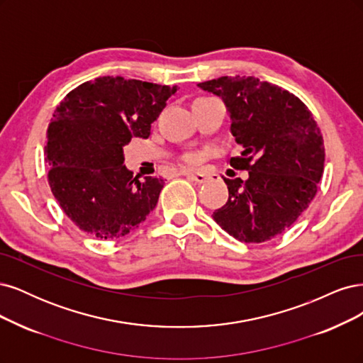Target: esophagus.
<instances>
[{
	"label": "esophagus",
	"instance_id": "esophagus-1",
	"mask_svg": "<svg viewBox=\"0 0 363 363\" xmlns=\"http://www.w3.org/2000/svg\"><path fill=\"white\" fill-rule=\"evenodd\" d=\"M182 174H185V177H189L190 179H193V181H196L197 184H203V182H206V179H208V177L205 173H202V172H193V170H182Z\"/></svg>",
	"mask_w": 363,
	"mask_h": 363
}]
</instances>
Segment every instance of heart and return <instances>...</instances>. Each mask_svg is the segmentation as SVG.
Segmentation results:
<instances>
[{
    "instance_id": "heart-1",
    "label": "heart",
    "mask_w": 363,
    "mask_h": 363,
    "mask_svg": "<svg viewBox=\"0 0 363 363\" xmlns=\"http://www.w3.org/2000/svg\"><path fill=\"white\" fill-rule=\"evenodd\" d=\"M189 160H190V161H193V157H190V158H189Z\"/></svg>"
}]
</instances>
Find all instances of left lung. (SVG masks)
I'll list each match as a JSON object with an SVG mask.
<instances>
[{"label": "left lung", "mask_w": 363, "mask_h": 363, "mask_svg": "<svg viewBox=\"0 0 363 363\" xmlns=\"http://www.w3.org/2000/svg\"><path fill=\"white\" fill-rule=\"evenodd\" d=\"M223 99L241 154L229 164L249 178L228 179L226 203L213 218L242 242L280 235L306 211L324 172V143L312 113L296 95L255 77L197 84Z\"/></svg>", "instance_id": "1"}]
</instances>
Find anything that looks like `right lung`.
I'll return each mask as SVG.
<instances>
[{
  "label": "right lung",
  "instance_id": "1",
  "mask_svg": "<svg viewBox=\"0 0 363 363\" xmlns=\"http://www.w3.org/2000/svg\"><path fill=\"white\" fill-rule=\"evenodd\" d=\"M177 86L99 77L69 91L46 131L48 182L72 223L99 240H118L143 223L164 186L134 178L123 146L147 138Z\"/></svg>",
  "mask_w": 363,
  "mask_h": 363
}]
</instances>
